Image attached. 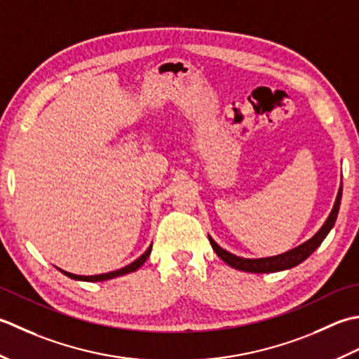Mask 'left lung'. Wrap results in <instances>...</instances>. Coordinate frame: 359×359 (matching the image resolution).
Listing matches in <instances>:
<instances>
[{
    "label": "left lung",
    "mask_w": 359,
    "mask_h": 359,
    "mask_svg": "<svg viewBox=\"0 0 359 359\" xmlns=\"http://www.w3.org/2000/svg\"><path fill=\"white\" fill-rule=\"evenodd\" d=\"M341 196H342V182L341 187L338 190V195H336V200L333 204V209L330 212V215L327 217L325 223L320 226V229L314 233L311 238H309L304 243H301L292 250L271 255V257H260V259H245V257H238V255L232 254L229 251L223 250V248L215 243V240L209 237V241L212 245V250L215 251V254L220 257L224 263H228L229 266L238 269V271H246V273H276V271H283V269H290L297 266L299 263H302L305 259H309L310 255L318 250L319 245L323 243L324 238L328 236V232L332 231L334 226L336 218H338V212H339V204H341Z\"/></svg>",
    "instance_id": "left-lung-1"
}]
</instances>
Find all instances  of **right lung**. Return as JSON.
<instances>
[{
	"label": "right lung",
	"instance_id": "add662e5",
	"mask_svg": "<svg viewBox=\"0 0 359 359\" xmlns=\"http://www.w3.org/2000/svg\"><path fill=\"white\" fill-rule=\"evenodd\" d=\"M151 252V245L147 248V251H145L141 257H137L135 262H131L130 265L123 266V268H119L116 269V271H109V273H104V274H94V276H77V274H72V273H68L65 271V269H60L57 268L58 271L63 273L65 276H68L69 279H74V280H83V282H104V280H109V279H114V277H119V276H123V274H128V273H133L136 271V269L141 268L145 260L149 259V255Z\"/></svg>",
	"mask_w": 359,
	"mask_h": 359
}]
</instances>
